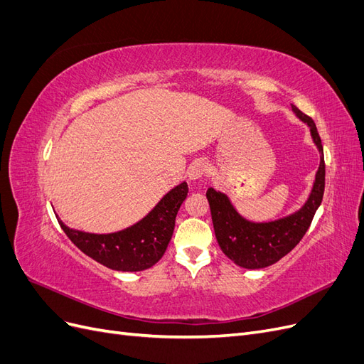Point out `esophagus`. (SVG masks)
<instances>
[{
	"label": "esophagus",
	"instance_id": "1",
	"mask_svg": "<svg viewBox=\"0 0 364 364\" xmlns=\"http://www.w3.org/2000/svg\"><path fill=\"white\" fill-rule=\"evenodd\" d=\"M206 173H208V165L205 161H200V159L194 161L188 167V178L191 181L202 179L203 176H206Z\"/></svg>",
	"mask_w": 364,
	"mask_h": 364
}]
</instances>
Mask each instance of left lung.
<instances>
[{
  "label": "left lung",
  "instance_id": "8db88e82",
  "mask_svg": "<svg viewBox=\"0 0 364 364\" xmlns=\"http://www.w3.org/2000/svg\"><path fill=\"white\" fill-rule=\"evenodd\" d=\"M293 112L308 124L314 144L321 151V165L316 173L313 190L305 205L287 217L269 223H253L241 217L223 193L208 188L206 199L211 208L213 225L218 246L237 266L245 269H264L278 262L296 247L310 228L313 217L321 206L325 191V159L322 139L313 118L291 105Z\"/></svg>",
  "mask_w": 364,
  "mask_h": 364
}]
</instances>
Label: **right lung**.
I'll return each instance as SVG.
<instances>
[{"label":"right lung","mask_w":364,"mask_h":364,"mask_svg":"<svg viewBox=\"0 0 364 364\" xmlns=\"http://www.w3.org/2000/svg\"><path fill=\"white\" fill-rule=\"evenodd\" d=\"M186 194L188 185L182 182L165 194L138 223L114 234H90L70 229L62 220L59 225L73 243L97 262L112 270L141 272L155 266L167 250L176 215Z\"/></svg>","instance_id":"1"}]
</instances>
